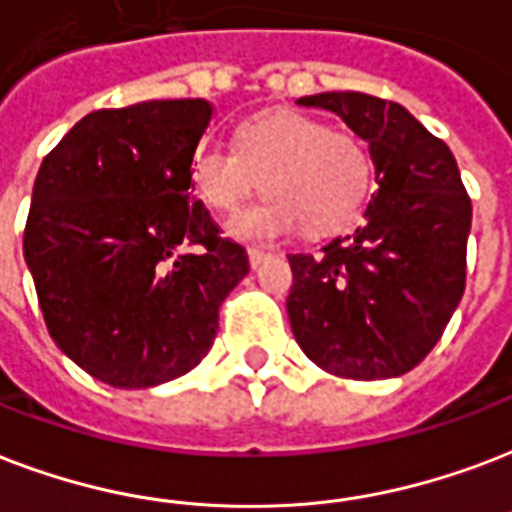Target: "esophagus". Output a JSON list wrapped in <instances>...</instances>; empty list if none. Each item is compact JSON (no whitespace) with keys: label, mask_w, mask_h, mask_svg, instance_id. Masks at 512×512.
I'll return each instance as SVG.
<instances>
[{"label":"esophagus","mask_w":512,"mask_h":512,"mask_svg":"<svg viewBox=\"0 0 512 512\" xmlns=\"http://www.w3.org/2000/svg\"><path fill=\"white\" fill-rule=\"evenodd\" d=\"M271 257V252H263V249H249V265L252 268H260Z\"/></svg>","instance_id":"obj_1"}]
</instances>
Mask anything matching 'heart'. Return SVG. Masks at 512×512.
Listing matches in <instances>:
<instances>
[{
  "label": "heart",
  "instance_id": "obj_1",
  "mask_svg": "<svg viewBox=\"0 0 512 512\" xmlns=\"http://www.w3.org/2000/svg\"><path fill=\"white\" fill-rule=\"evenodd\" d=\"M193 193L209 209L236 212L257 187L263 201L228 222L233 239L268 244L303 222L308 233L349 225L368 201L373 158L349 131H333L322 117L263 112L236 131V150L198 147L190 161Z\"/></svg>",
  "mask_w": 512,
  "mask_h": 512
}]
</instances>
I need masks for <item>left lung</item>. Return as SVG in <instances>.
<instances>
[{
  "label": "left lung",
  "instance_id": "1",
  "mask_svg": "<svg viewBox=\"0 0 512 512\" xmlns=\"http://www.w3.org/2000/svg\"><path fill=\"white\" fill-rule=\"evenodd\" d=\"M298 104L330 109L368 142L378 190L354 233L319 255H290L295 341L341 378L403 376L440 341L462 300L473 204L459 166L395 101L330 91Z\"/></svg>",
  "mask_w": 512,
  "mask_h": 512
}]
</instances>
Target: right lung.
<instances>
[{
    "instance_id": "add662e5",
    "label": "right lung",
    "mask_w": 512,
    "mask_h": 512,
    "mask_svg": "<svg viewBox=\"0 0 512 512\" xmlns=\"http://www.w3.org/2000/svg\"><path fill=\"white\" fill-rule=\"evenodd\" d=\"M212 112L204 99L91 112L34 179L23 257L48 333L117 389L193 370L212 349L222 300L249 273L247 249L190 201V161Z\"/></svg>"
}]
</instances>
